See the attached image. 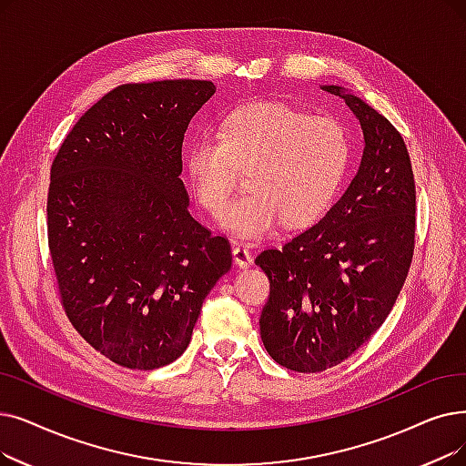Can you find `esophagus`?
Listing matches in <instances>:
<instances>
[{"label":"esophagus","mask_w":466,"mask_h":466,"mask_svg":"<svg viewBox=\"0 0 466 466\" xmlns=\"http://www.w3.org/2000/svg\"><path fill=\"white\" fill-rule=\"evenodd\" d=\"M232 257H234V265L238 268H249L253 265V257L248 249L244 248H234L232 249Z\"/></svg>","instance_id":"obj_1"}]
</instances>
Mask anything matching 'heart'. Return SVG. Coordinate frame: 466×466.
I'll list each match as a JSON object with an SVG mask.
<instances>
[{
  "mask_svg": "<svg viewBox=\"0 0 466 466\" xmlns=\"http://www.w3.org/2000/svg\"><path fill=\"white\" fill-rule=\"evenodd\" d=\"M352 140L337 117L281 103L232 110L217 137H199L187 154V175L199 206L213 217L228 204L238 171H249L248 194L220 225L241 241L274 234L283 218L302 227L326 213L345 183Z\"/></svg>",
  "mask_w": 466,
  "mask_h": 466,
  "instance_id": "heart-1",
  "label": "heart"
}]
</instances>
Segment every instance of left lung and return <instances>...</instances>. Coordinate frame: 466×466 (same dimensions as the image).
<instances>
[{
	"instance_id": "left-lung-1",
	"label": "left lung",
	"mask_w": 466,
	"mask_h": 466,
	"mask_svg": "<svg viewBox=\"0 0 466 466\" xmlns=\"http://www.w3.org/2000/svg\"><path fill=\"white\" fill-rule=\"evenodd\" d=\"M319 87L345 100L360 121L358 171L314 227L255 258L270 279L258 319L262 345L300 373L337 366L382 326L415 246V180L401 135L352 91Z\"/></svg>"
}]
</instances>
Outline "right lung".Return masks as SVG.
Returning a JSON list of instances; mask_svg holds the SVG:
<instances>
[{
    "label": "right lung",
    "instance_id": "right-lung-1",
    "mask_svg": "<svg viewBox=\"0 0 466 466\" xmlns=\"http://www.w3.org/2000/svg\"><path fill=\"white\" fill-rule=\"evenodd\" d=\"M217 87L201 79L119 86L60 147L47 198L58 291L76 331L129 370L175 361L232 267L228 239L188 213L183 140Z\"/></svg>",
    "mask_w": 466,
    "mask_h": 466
}]
</instances>
